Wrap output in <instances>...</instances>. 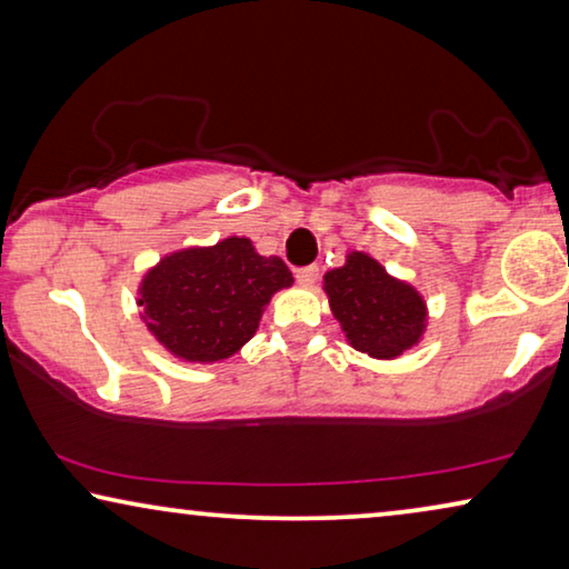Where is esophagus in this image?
Segmentation results:
<instances>
[{
	"label": "esophagus",
	"instance_id": "34e87169",
	"mask_svg": "<svg viewBox=\"0 0 569 569\" xmlns=\"http://www.w3.org/2000/svg\"><path fill=\"white\" fill-rule=\"evenodd\" d=\"M317 278H319V268H317V266H309V268L296 270V281H299V286H303V288L315 286Z\"/></svg>",
	"mask_w": 569,
	"mask_h": 569
}]
</instances>
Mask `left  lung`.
I'll use <instances>...</instances> for the list:
<instances>
[{"label":"left lung","instance_id":"obj_1","mask_svg":"<svg viewBox=\"0 0 569 569\" xmlns=\"http://www.w3.org/2000/svg\"><path fill=\"white\" fill-rule=\"evenodd\" d=\"M322 291L348 346L376 361H395L426 338V296L368 252L350 250L340 268L327 270Z\"/></svg>","mask_w":569,"mask_h":569}]
</instances>
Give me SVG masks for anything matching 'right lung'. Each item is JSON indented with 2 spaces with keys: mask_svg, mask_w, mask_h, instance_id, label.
I'll use <instances>...</instances> for the list:
<instances>
[{
  "mask_svg": "<svg viewBox=\"0 0 569 569\" xmlns=\"http://www.w3.org/2000/svg\"><path fill=\"white\" fill-rule=\"evenodd\" d=\"M293 286L281 258H266L252 239L223 237L159 258L136 288L139 317L167 353L186 363H221L258 332L262 311Z\"/></svg>",
  "mask_w": 569,
  "mask_h": 569,
  "instance_id": "1",
  "label": "right lung"
}]
</instances>
